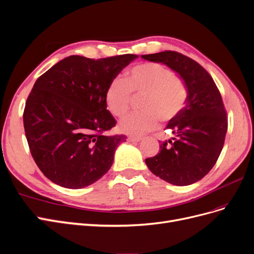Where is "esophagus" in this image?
<instances>
[{"label":"esophagus","mask_w":254,"mask_h":254,"mask_svg":"<svg viewBox=\"0 0 254 254\" xmlns=\"http://www.w3.org/2000/svg\"><path fill=\"white\" fill-rule=\"evenodd\" d=\"M127 140H128L129 142H139V141H141L142 138L141 137H137V136H129L127 138Z\"/></svg>","instance_id":"34e87169"}]
</instances>
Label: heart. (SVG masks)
<instances>
[{
  "label": "heart",
  "instance_id": "1",
  "mask_svg": "<svg viewBox=\"0 0 254 254\" xmlns=\"http://www.w3.org/2000/svg\"><path fill=\"white\" fill-rule=\"evenodd\" d=\"M134 95H144L140 109L120 121L122 132L143 134L154 129L159 119L168 122L175 119L185 108L189 88L185 80L166 65L159 63L139 64L127 72V77L111 80L106 90L105 101L108 110L116 117L125 116Z\"/></svg>",
  "mask_w": 254,
  "mask_h": 254
}]
</instances>
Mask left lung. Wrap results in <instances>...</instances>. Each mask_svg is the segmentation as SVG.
Instances as JSON below:
<instances>
[{
    "label": "left lung",
    "instance_id": "left-lung-1",
    "mask_svg": "<svg viewBox=\"0 0 254 254\" xmlns=\"http://www.w3.org/2000/svg\"><path fill=\"white\" fill-rule=\"evenodd\" d=\"M166 64L185 80L189 99L183 111L168 122L171 139L161 142L159 153L146 158L154 175L178 186L190 185L207 175L222 152L228 119L221 93L200 64L176 51L141 55Z\"/></svg>",
    "mask_w": 254,
    "mask_h": 254
}]
</instances>
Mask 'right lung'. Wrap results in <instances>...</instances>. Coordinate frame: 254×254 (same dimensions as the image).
Instances as JSON below:
<instances>
[{"mask_svg":"<svg viewBox=\"0 0 254 254\" xmlns=\"http://www.w3.org/2000/svg\"><path fill=\"white\" fill-rule=\"evenodd\" d=\"M137 58L71 55L36 79L26 101L24 127L33 160L50 181L79 190L108 173L127 136L103 134L116 126L107 110L106 90Z\"/></svg>","mask_w":254,"mask_h":254,"instance_id":"right-lung-1","label":"right lung"}]
</instances>
